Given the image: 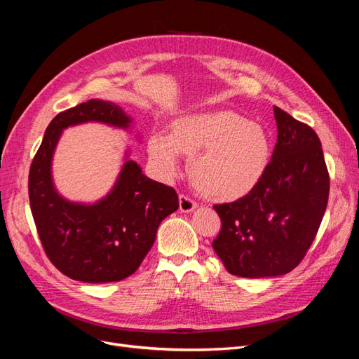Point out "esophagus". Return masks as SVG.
Listing matches in <instances>:
<instances>
[{"label":"esophagus","mask_w":359,"mask_h":359,"mask_svg":"<svg viewBox=\"0 0 359 359\" xmlns=\"http://www.w3.org/2000/svg\"><path fill=\"white\" fill-rule=\"evenodd\" d=\"M196 202L191 201L186 194H180V211L181 212H191L193 210H196Z\"/></svg>","instance_id":"1"}]
</instances>
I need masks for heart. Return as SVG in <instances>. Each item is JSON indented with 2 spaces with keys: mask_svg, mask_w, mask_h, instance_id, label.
I'll use <instances>...</instances> for the list:
<instances>
[{
  "mask_svg": "<svg viewBox=\"0 0 359 359\" xmlns=\"http://www.w3.org/2000/svg\"><path fill=\"white\" fill-rule=\"evenodd\" d=\"M151 158L165 175L178 170V154L189 160V177L201 196L233 201L252 190L271 158V140L259 123L232 111L191 114L177 118L169 136L148 142Z\"/></svg>",
  "mask_w": 359,
  "mask_h": 359,
  "instance_id": "heart-1",
  "label": "heart"
}]
</instances>
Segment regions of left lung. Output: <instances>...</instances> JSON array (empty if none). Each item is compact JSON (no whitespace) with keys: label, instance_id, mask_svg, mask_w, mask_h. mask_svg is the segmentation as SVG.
<instances>
[{"label":"left lung","instance_id":"8db88e82","mask_svg":"<svg viewBox=\"0 0 359 359\" xmlns=\"http://www.w3.org/2000/svg\"><path fill=\"white\" fill-rule=\"evenodd\" d=\"M277 144L256 186L214 205L222 220L212 248L233 276L290 273L307 255L328 205L330 173L314 130L274 106Z\"/></svg>","mask_w":359,"mask_h":359}]
</instances>
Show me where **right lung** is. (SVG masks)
I'll list each match as a JSON object with an SVG mask.
<instances>
[{
  "label": "right lung",
  "instance_id": "obj_1",
  "mask_svg": "<svg viewBox=\"0 0 359 359\" xmlns=\"http://www.w3.org/2000/svg\"><path fill=\"white\" fill-rule=\"evenodd\" d=\"M99 121L127 128L132 123L111 102L88 100L52 119L31 163L28 194L43 250L64 276L85 283H109L132 276L156 240L160 223L178 210L172 187L147 178L127 160L114 190L93 205L61 198L50 165L64 128Z\"/></svg>",
  "mask_w": 359,
  "mask_h": 359
}]
</instances>
